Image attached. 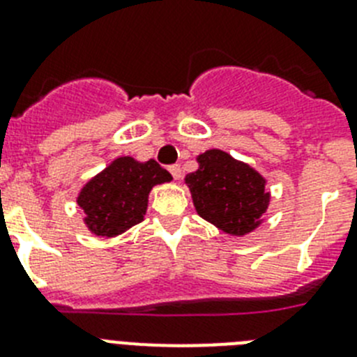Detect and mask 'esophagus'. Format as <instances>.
Listing matches in <instances>:
<instances>
[{"instance_id":"1","label":"esophagus","mask_w":357,"mask_h":357,"mask_svg":"<svg viewBox=\"0 0 357 357\" xmlns=\"http://www.w3.org/2000/svg\"><path fill=\"white\" fill-rule=\"evenodd\" d=\"M169 173H172V176L175 178V181H181L182 176V168L178 166V164H173V166H169Z\"/></svg>"}]
</instances>
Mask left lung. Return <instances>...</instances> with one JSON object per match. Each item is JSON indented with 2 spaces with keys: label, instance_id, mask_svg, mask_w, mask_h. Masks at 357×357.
<instances>
[{
  "label": "left lung",
  "instance_id": "obj_1",
  "mask_svg": "<svg viewBox=\"0 0 357 357\" xmlns=\"http://www.w3.org/2000/svg\"><path fill=\"white\" fill-rule=\"evenodd\" d=\"M197 160L200 168L185 176L197 213L227 234L252 232L268 209L266 181L222 150H207Z\"/></svg>",
  "mask_w": 357,
  "mask_h": 357
}]
</instances>
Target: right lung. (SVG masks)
Returning <instances> with one entry per match:
<instances>
[{
  "label": "right lung",
  "mask_w": 357,
  "mask_h": 357,
  "mask_svg": "<svg viewBox=\"0 0 357 357\" xmlns=\"http://www.w3.org/2000/svg\"><path fill=\"white\" fill-rule=\"evenodd\" d=\"M172 181V175L153 159L137 162L119 157L91 178L78 195L84 222L96 236H118L143 222L148 193L155 184Z\"/></svg>",
  "instance_id": "obj_1"
}]
</instances>
